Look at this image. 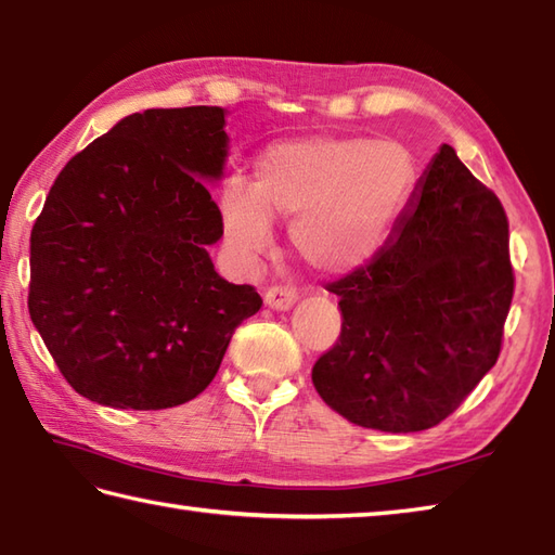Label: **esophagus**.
<instances>
[{
  "label": "esophagus",
  "mask_w": 555,
  "mask_h": 555,
  "mask_svg": "<svg viewBox=\"0 0 555 555\" xmlns=\"http://www.w3.org/2000/svg\"><path fill=\"white\" fill-rule=\"evenodd\" d=\"M263 299L270 309H278V311L289 309L297 301V289L292 285H273L268 287Z\"/></svg>",
  "instance_id": "34e87169"
}]
</instances>
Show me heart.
<instances>
[{"mask_svg":"<svg viewBox=\"0 0 555 555\" xmlns=\"http://www.w3.org/2000/svg\"><path fill=\"white\" fill-rule=\"evenodd\" d=\"M254 188L234 181L222 193L227 238L260 254L273 219H292L289 244L307 268L340 275L382 246L415 183V159L396 140L299 138L258 156Z\"/></svg>","mask_w":555,"mask_h":555,"instance_id":"heart-1","label":"heart"}]
</instances>
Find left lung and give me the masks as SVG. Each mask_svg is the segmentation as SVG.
I'll return each instance as SVG.
<instances>
[{
	"label": "left lung",
	"instance_id": "obj_1",
	"mask_svg": "<svg viewBox=\"0 0 555 555\" xmlns=\"http://www.w3.org/2000/svg\"><path fill=\"white\" fill-rule=\"evenodd\" d=\"M326 289L343 326L311 370L321 399L372 430L440 425L503 348L515 295L503 205L442 144L389 242Z\"/></svg>",
	"mask_w": 555,
	"mask_h": 555
}]
</instances>
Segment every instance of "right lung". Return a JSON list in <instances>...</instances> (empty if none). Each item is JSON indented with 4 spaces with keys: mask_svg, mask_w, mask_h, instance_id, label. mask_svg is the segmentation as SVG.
I'll return each mask as SVG.
<instances>
[{
    "mask_svg": "<svg viewBox=\"0 0 555 555\" xmlns=\"http://www.w3.org/2000/svg\"><path fill=\"white\" fill-rule=\"evenodd\" d=\"M224 108H150L72 156L30 232V321L67 384L111 408L195 399L254 285L217 275L224 232L205 181L222 176Z\"/></svg>",
    "mask_w": 555,
    "mask_h": 555,
    "instance_id": "right-lung-1",
    "label": "right lung"
}]
</instances>
